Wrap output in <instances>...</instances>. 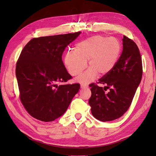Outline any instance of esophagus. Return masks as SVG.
<instances>
[{"label": "esophagus", "mask_w": 156, "mask_h": 156, "mask_svg": "<svg viewBox=\"0 0 156 156\" xmlns=\"http://www.w3.org/2000/svg\"><path fill=\"white\" fill-rule=\"evenodd\" d=\"M88 85L86 84H81V88H87Z\"/></svg>", "instance_id": "34e87169"}]
</instances>
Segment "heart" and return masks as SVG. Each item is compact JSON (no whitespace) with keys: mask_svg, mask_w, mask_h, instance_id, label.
Returning <instances> with one entry per match:
<instances>
[{"mask_svg":"<svg viewBox=\"0 0 156 156\" xmlns=\"http://www.w3.org/2000/svg\"><path fill=\"white\" fill-rule=\"evenodd\" d=\"M122 51L120 41L116 37L96 35L78 42L75 51L68 50L64 55V64L72 76L79 75L88 65L90 68L77 78L81 83H89L98 73L111 72L119 60Z\"/></svg>","mask_w":156,"mask_h":156,"instance_id":"heart-1","label":"heart"}]
</instances>
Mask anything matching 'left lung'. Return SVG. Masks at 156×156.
Listing matches in <instances>:
<instances>
[{"label":"left lung","mask_w":156,"mask_h":156,"mask_svg":"<svg viewBox=\"0 0 156 156\" xmlns=\"http://www.w3.org/2000/svg\"><path fill=\"white\" fill-rule=\"evenodd\" d=\"M123 50L111 72L90 84L89 105L94 118L102 122L119 119L130 107L143 75L142 58L135 42L124 36ZM110 90L107 93L106 90Z\"/></svg>","instance_id":"left-lung-1"}]
</instances>
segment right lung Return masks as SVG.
I'll list each match as a JSON object with an SVG mask.
<instances>
[{"label":"right lung","mask_w":156,"mask_h":156,"mask_svg":"<svg viewBox=\"0 0 156 156\" xmlns=\"http://www.w3.org/2000/svg\"><path fill=\"white\" fill-rule=\"evenodd\" d=\"M81 32L34 37L22 50L16 75L20 98L34 119L51 122L66 111L80 84H60L72 77L62 60L65 48Z\"/></svg>","instance_id":"right-lung-1"}]
</instances>
